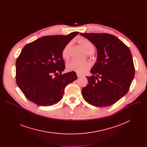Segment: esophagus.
Segmentation results:
<instances>
[{"label":"esophagus","instance_id":"1","mask_svg":"<svg viewBox=\"0 0 147 147\" xmlns=\"http://www.w3.org/2000/svg\"><path fill=\"white\" fill-rule=\"evenodd\" d=\"M77 76L78 77H81L82 76V74H80V73H77Z\"/></svg>","mask_w":147,"mask_h":147}]
</instances>
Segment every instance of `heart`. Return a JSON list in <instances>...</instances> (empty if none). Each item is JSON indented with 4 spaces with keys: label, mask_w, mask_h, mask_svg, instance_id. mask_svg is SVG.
Listing matches in <instances>:
<instances>
[{
    "label": "heart",
    "mask_w": 147,
    "mask_h": 147,
    "mask_svg": "<svg viewBox=\"0 0 147 147\" xmlns=\"http://www.w3.org/2000/svg\"><path fill=\"white\" fill-rule=\"evenodd\" d=\"M78 44L82 47L85 52L88 54L91 55L95 51V48L92 43L88 39L85 38H81L78 40ZM72 42H70L67 44L62 50V56L65 59H68L70 56V52L71 48ZM91 67L90 63L88 61L79 62L76 60H72L66 65V69L69 71H75L78 73L82 74L86 71L88 70Z\"/></svg>",
    "instance_id": "heart-1"
}]
</instances>
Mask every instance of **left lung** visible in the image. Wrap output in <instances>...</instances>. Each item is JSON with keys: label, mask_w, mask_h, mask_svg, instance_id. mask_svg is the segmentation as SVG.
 <instances>
[{"label": "left lung", "mask_w": 147, "mask_h": 147, "mask_svg": "<svg viewBox=\"0 0 147 147\" xmlns=\"http://www.w3.org/2000/svg\"><path fill=\"white\" fill-rule=\"evenodd\" d=\"M95 46L96 62L81 90L84 100L96 107L112 105L126 94L135 74L129 48L116 36L107 33H80ZM99 78V79L98 78Z\"/></svg>", "instance_id": "left-lung-1"}]
</instances>
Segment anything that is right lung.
<instances>
[{
	"instance_id": "add662e5",
	"label": "right lung",
	"mask_w": 147,
	"mask_h": 147,
	"mask_svg": "<svg viewBox=\"0 0 147 147\" xmlns=\"http://www.w3.org/2000/svg\"><path fill=\"white\" fill-rule=\"evenodd\" d=\"M79 34L50 35L26 45L16 63V82L26 97L42 107L52 106L63 98L66 86L77 78L65 69L62 50Z\"/></svg>"
}]
</instances>
